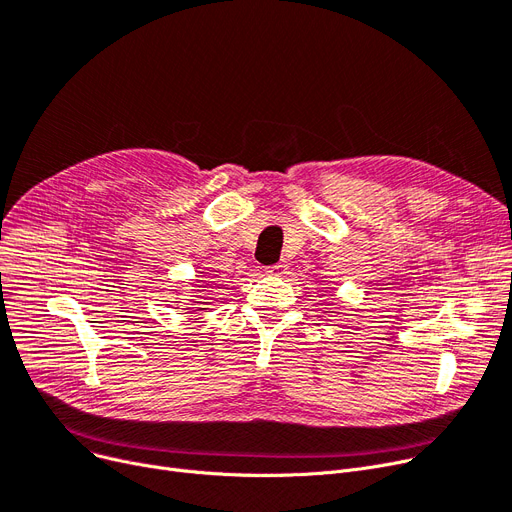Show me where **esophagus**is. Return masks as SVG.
I'll return each instance as SVG.
<instances>
[{
	"instance_id": "esophagus-1",
	"label": "esophagus",
	"mask_w": 512,
	"mask_h": 512,
	"mask_svg": "<svg viewBox=\"0 0 512 512\" xmlns=\"http://www.w3.org/2000/svg\"><path fill=\"white\" fill-rule=\"evenodd\" d=\"M286 270H288V263H286V261H280V263H276V265L265 267V274H270V276H284Z\"/></svg>"
}]
</instances>
